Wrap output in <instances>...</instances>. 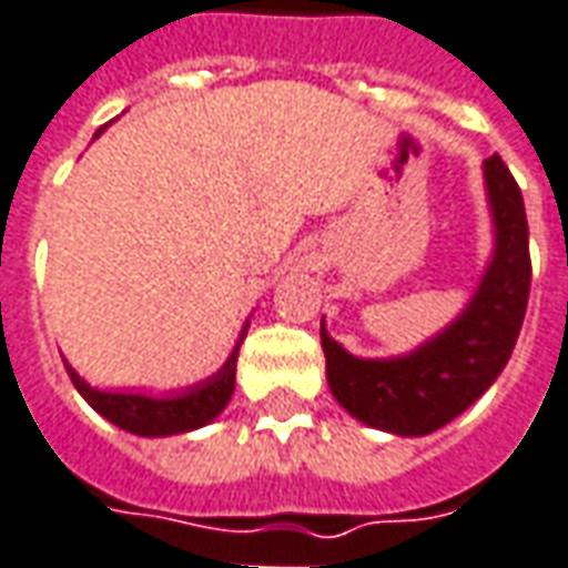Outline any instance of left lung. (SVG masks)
Here are the masks:
<instances>
[{
  "label": "left lung",
  "mask_w": 568,
  "mask_h": 568,
  "mask_svg": "<svg viewBox=\"0 0 568 568\" xmlns=\"http://www.w3.org/2000/svg\"><path fill=\"white\" fill-rule=\"evenodd\" d=\"M497 245L475 298L434 339L402 358H355L321 326L326 381L352 418L399 437H424L459 418L497 381L528 307V220L513 172L484 160Z\"/></svg>",
  "instance_id": "1"
}]
</instances>
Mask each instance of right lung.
I'll list each match as a JSON object with an SVG mask.
<instances>
[{
  "label": "right lung",
  "mask_w": 568,
  "mask_h": 568,
  "mask_svg": "<svg viewBox=\"0 0 568 568\" xmlns=\"http://www.w3.org/2000/svg\"><path fill=\"white\" fill-rule=\"evenodd\" d=\"M245 333L247 326L242 329V339H245ZM242 339H239V345H242ZM239 345H235L229 362L213 377H206L204 383H194V386H187L182 393L160 396V399L156 396H144V393H125V389H119V393L97 389V386L81 381L71 364H65V367H69L74 389L93 405V412H100L115 427H122L128 434H138V437H172V434H185V430L210 424L223 412L225 402L232 399Z\"/></svg>",
  "instance_id": "1"
}]
</instances>
